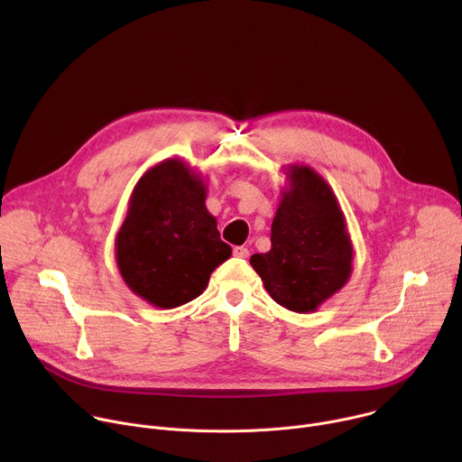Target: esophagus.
Segmentation results:
<instances>
[{"instance_id": "34e87169", "label": "esophagus", "mask_w": 462, "mask_h": 462, "mask_svg": "<svg viewBox=\"0 0 462 462\" xmlns=\"http://www.w3.org/2000/svg\"><path fill=\"white\" fill-rule=\"evenodd\" d=\"M248 248H245V246H234V255L236 257H239V259H246L248 257Z\"/></svg>"}]
</instances>
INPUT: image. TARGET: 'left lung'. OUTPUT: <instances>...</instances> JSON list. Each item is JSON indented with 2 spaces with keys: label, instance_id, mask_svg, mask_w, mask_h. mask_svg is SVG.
I'll return each instance as SVG.
<instances>
[{
  "label": "left lung",
  "instance_id": "obj_1",
  "mask_svg": "<svg viewBox=\"0 0 462 462\" xmlns=\"http://www.w3.org/2000/svg\"><path fill=\"white\" fill-rule=\"evenodd\" d=\"M287 186L273 219L271 250L250 257L271 298L307 314L351 278L353 243L333 188L305 164L285 168Z\"/></svg>",
  "mask_w": 462,
  "mask_h": 462
}]
</instances>
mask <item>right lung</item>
<instances>
[{"label":"right lung","mask_w":462,"mask_h":462,"mask_svg":"<svg viewBox=\"0 0 462 462\" xmlns=\"http://www.w3.org/2000/svg\"><path fill=\"white\" fill-rule=\"evenodd\" d=\"M205 201L207 179L180 159L152 166L131 191L115 259L129 291L150 305L175 309L201 296L232 255Z\"/></svg>","instance_id":"1"}]
</instances>
